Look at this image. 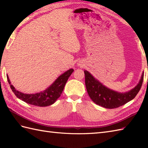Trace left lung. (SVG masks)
<instances>
[{
	"label": "left lung",
	"instance_id": "left-lung-1",
	"mask_svg": "<svg viewBox=\"0 0 148 148\" xmlns=\"http://www.w3.org/2000/svg\"><path fill=\"white\" fill-rule=\"evenodd\" d=\"M85 84L88 95L96 104L108 109H114L125 104L134 99L142 86L144 73L137 85L125 93H119L113 91L100 83L87 71H84Z\"/></svg>",
	"mask_w": 148,
	"mask_h": 148
}]
</instances>
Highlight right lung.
I'll list each match as a JSON object with an SVG mask.
<instances>
[{
  "instance_id": "right-lung-1",
  "label": "right lung",
  "mask_w": 148,
  "mask_h": 148,
  "mask_svg": "<svg viewBox=\"0 0 148 148\" xmlns=\"http://www.w3.org/2000/svg\"><path fill=\"white\" fill-rule=\"evenodd\" d=\"M73 71L74 69H69L60 75L48 88L43 92L35 94H26L19 92L11 84L8 75L7 79L12 91L18 99L31 105L46 107L54 103L56 100L60 97L65 84Z\"/></svg>"
}]
</instances>
